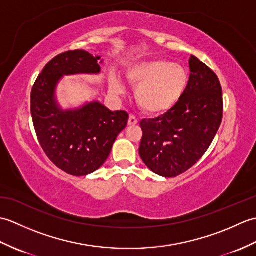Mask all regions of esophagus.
Masks as SVG:
<instances>
[{"instance_id": "34e87169", "label": "esophagus", "mask_w": 256, "mask_h": 256, "mask_svg": "<svg viewBox=\"0 0 256 256\" xmlns=\"http://www.w3.org/2000/svg\"><path fill=\"white\" fill-rule=\"evenodd\" d=\"M128 123V125H136L138 123V120L135 118L134 116H130Z\"/></svg>"}]
</instances>
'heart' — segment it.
Masks as SVG:
<instances>
[{
	"label": "heart",
	"instance_id": "heart-1",
	"mask_svg": "<svg viewBox=\"0 0 256 256\" xmlns=\"http://www.w3.org/2000/svg\"><path fill=\"white\" fill-rule=\"evenodd\" d=\"M126 79L135 89V101L146 113L160 114L170 110L180 100L187 89L189 74L182 64L165 59H150L128 68ZM110 89L122 94L124 86L116 76H111Z\"/></svg>",
	"mask_w": 256,
	"mask_h": 256
}]
</instances>
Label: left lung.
I'll use <instances>...</instances> for the list:
<instances>
[{"label":"left lung","instance_id":"left-lung-1","mask_svg":"<svg viewBox=\"0 0 256 256\" xmlns=\"http://www.w3.org/2000/svg\"><path fill=\"white\" fill-rule=\"evenodd\" d=\"M187 89L165 114L140 121L138 153L152 172L176 177L192 168L209 148L224 114L216 74L197 57L189 59Z\"/></svg>","mask_w":256,"mask_h":256}]
</instances>
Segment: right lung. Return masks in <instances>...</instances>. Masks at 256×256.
Returning <instances> with one entry per match:
<instances>
[{
  "instance_id": "1",
  "label": "right lung",
  "mask_w": 256,
  "mask_h": 256,
  "mask_svg": "<svg viewBox=\"0 0 256 256\" xmlns=\"http://www.w3.org/2000/svg\"><path fill=\"white\" fill-rule=\"evenodd\" d=\"M100 59L80 50L62 52L46 64L32 89L30 113L38 142L54 164L72 176L99 170L128 124V112L110 111L99 101L62 110L56 100V86L64 76L99 74Z\"/></svg>"
}]
</instances>
